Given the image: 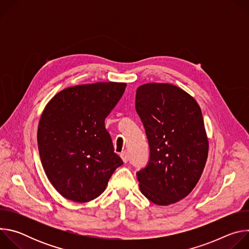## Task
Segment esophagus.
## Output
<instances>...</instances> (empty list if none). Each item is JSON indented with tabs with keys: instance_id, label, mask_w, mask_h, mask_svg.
Wrapping results in <instances>:
<instances>
[{
	"instance_id": "obj_1",
	"label": "esophagus",
	"mask_w": 249,
	"mask_h": 249,
	"mask_svg": "<svg viewBox=\"0 0 249 249\" xmlns=\"http://www.w3.org/2000/svg\"><path fill=\"white\" fill-rule=\"evenodd\" d=\"M120 157H121V159H122L123 162H125V163H126V162L129 160V157H128V154H127L126 152H123V153H121Z\"/></svg>"
}]
</instances>
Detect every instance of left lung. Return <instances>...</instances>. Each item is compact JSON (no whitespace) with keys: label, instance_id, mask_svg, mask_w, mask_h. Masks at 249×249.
<instances>
[{"label":"left lung","instance_id":"8db88e82","mask_svg":"<svg viewBox=\"0 0 249 249\" xmlns=\"http://www.w3.org/2000/svg\"><path fill=\"white\" fill-rule=\"evenodd\" d=\"M136 110L150 146L149 163L137 172L140 190L160 206L178 202L198 183L208 158L200 106L178 87L149 83L137 89Z\"/></svg>","mask_w":249,"mask_h":249}]
</instances>
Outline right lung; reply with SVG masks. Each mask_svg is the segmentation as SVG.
<instances>
[{"label":"right lung","instance_id":"right-lung-1","mask_svg":"<svg viewBox=\"0 0 249 249\" xmlns=\"http://www.w3.org/2000/svg\"><path fill=\"white\" fill-rule=\"evenodd\" d=\"M126 86L106 82L70 87L45 106L37 130L39 156L49 181L66 199H95L123 164L104 120Z\"/></svg>","mask_w":249,"mask_h":249}]
</instances>
